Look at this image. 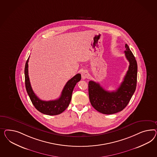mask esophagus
<instances>
[{"mask_svg": "<svg viewBox=\"0 0 157 157\" xmlns=\"http://www.w3.org/2000/svg\"><path fill=\"white\" fill-rule=\"evenodd\" d=\"M81 75H82V78L83 79H85L86 78H87L89 77V72H88L87 70H83V71L82 72Z\"/></svg>", "mask_w": 157, "mask_h": 157, "instance_id": "34e87169", "label": "esophagus"}]
</instances>
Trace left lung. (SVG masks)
Listing matches in <instances>:
<instances>
[{"instance_id": "8db88e82", "label": "left lung", "mask_w": 157, "mask_h": 157, "mask_svg": "<svg viewBox=\"0 0 157 157\" xmlns=\"http://www.w3.org/2000/svg\"><path fill=\"white\" fill-rule=\"evenodd\" d=\"M125 56L129 62L128 71L120 86L115 91H108L98 83L89 82L90 101L94 108L104 114L118 113L127 106L134 93L137 82V63L127 44H125Z\"/></svg>"}]
</instances>
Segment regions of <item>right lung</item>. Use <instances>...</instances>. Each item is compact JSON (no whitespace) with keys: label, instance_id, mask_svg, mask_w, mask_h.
Wrapping results in <instances>:
<instances>
[{"label":"right lung","instance_id":"right-lung-1","mask_svg":"<svg viewBox=\"0 0 157 157\" xmlns=\"http://www.w3.org/2000/svg\"><path fill=\"white\" fill-rule=\"evenodd\" d=\"M28 59L26 61L25 68V89L34 107L44 114L55 115L60 114L65 110L71 100L72 91L76 83L81 81V75L77 74L66 83L62 91L61 95L58 99L54 101H45L40 99L34 93L30 84L28 70Z\"/></svg>","mask_w":157,"mask_h":157}]
</instances>
